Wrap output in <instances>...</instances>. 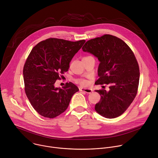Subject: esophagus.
I'll return each instance as SVG.
<instances>
[{"mask_svg":"<svg viewBox=\"0 0 158 158\" xmlns=\"http://www.w3.org/2000/svg\"><path fill=\"white\" fill-rule=\"evenodd\" d=\"M80 91H83L84 93H91L93 91V89H89V88H80Z\"/></svg>","mask_w":158,"mask_h":158,"instance_id":"esophagus-1","label":"esophagus"}]
</instances>
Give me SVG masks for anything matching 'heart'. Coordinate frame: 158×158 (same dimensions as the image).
<instances>
[{
	"label": "heart",
	"mask_w": 158,
	"mask_h": 158,
	"mask_svg": "<svg viewBox=\"0 0 158 158\" xmlns=\"http://www.w3.org/2000/svg\"><path fill=\"white\" fill-rule=\"evenodd\" d=\"M77 82H78V83L81 84V85H87V84H88V82L87 81L83 80V79L78 80V81H77Z\"/></svg>",
	"instance_id": "b5f03b06"
}]
</instances>
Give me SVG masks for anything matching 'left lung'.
Segmentation results:
<instances>
[{"label":"left lung","instance_id":"obj_1","mask_svg":"<svg viewBox=\"0 0 158 158\" xmlns=\"http://www.w3.org/2000/svg\"><path fill=\"white\" fill-rule=\"evenodd\" d=\"M82 50L99 62L95 84L110 85L108 91L96 90L101 96L96 111L106 118L120 116L132 103L139 86V67L134 53L123 40L110 35L88 41Z\"/></svg>","mask_w":158,"mask_h":158}]
</instances>
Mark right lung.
<instances>
[{
	"label": "right lung",
	"mask_w": 158,
	"mask_h": 158,
	"mask_svg": "<svg viewBox=\"0 0 158 158\" xmlns=\"http://www.w3.org/2000/svg\"><path fill=\"white\" fill-rule=\"evenodd\" d=\"M85 42L84 40L70 41L48 38L31 51L23 68L25 93L41 116L53 118L60 115L79 91L71 82L62 88L55 87V82L60 79V74L68 70L72 59Z\"/></svg>",
	"instance_id": "right-lung-1"
}]
</instances>
